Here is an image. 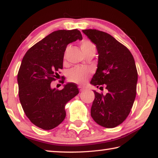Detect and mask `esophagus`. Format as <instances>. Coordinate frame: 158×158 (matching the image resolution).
<instances>
[{
  "mask_svg": "<svg viewBox=\"0 0 158 158\" xmlns=\"http://www.w3.org/2000/svg\"><path fill=\"white\" fill-rule=\"evenodd\" d=\"M79 90L80 91H84V90H85V89L84 88H83V87H81V86H79Z\"/></svg>",
  "mask_w": 158,
  "mask_h": 158,
  "instance_id": "34e87169",
  "label": "esophagus"
}]
</instances>
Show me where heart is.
I'll list each match as a JSON object with an SVG mask.
<instances>
[{"label":"heart","mask_w":158,"mask_h":158,"mask_svg":"<svg viewBox=\"0 0 158 158\" xmlns=\"http://www.w3.org/2000/svg\"><path fill=\"white\" fill-rule=\"evenodd\" d=\"M94 45L89 40H84L81 42V48L82 51L90 49L93 47ZM90 76L89 69L81 68V67H76L68 72V79L70 82L75 83V84H82L86 81Z\"/></svg>","instance_id":"heart-1"}]
</instances>
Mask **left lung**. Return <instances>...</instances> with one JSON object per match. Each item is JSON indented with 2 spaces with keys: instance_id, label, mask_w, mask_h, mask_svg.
<instances>
[{
  "instance_id": "obj_1",
  "label": "left lung",
  "mask_w": 158,
  "mask_h": 158,
  "mask_svg": "<svg viewBox=\"0 0 158 158\" xmlns=\"http://www.w3.org/2000/svg\"><path fill=\"white\" fill-rule=\"evenodd\" d=\"M82 31L96 45L98 53V68L90 84L97 88L106 85L108 90L106 95L93 90L90 115L98 125L113 128L126 119L135 100L138 74L135 59L111 35L95 29Z\"/></svg>"
}]
</instances>
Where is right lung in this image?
<instances>
[{"mask_svg": "<svg viewBox=\"0 0 158 158\" xmlns=\"http://www.w3.org/2000/svg\"><path fill=\"white\" fill-rule=\"evenodd\" d=\"M77 40H82L77 29L54 31L30 48L21 61L17 75L21 105L32 123L43 130H52L63 121L65 105L79 93L74 83L60 90L51 88L63 69L67 46Z\"/></svg>", "mask_w": 158, "mask_h": 158, "instance_id": "add662e5", "label": "right lung"}]
</instances>
